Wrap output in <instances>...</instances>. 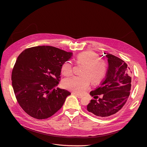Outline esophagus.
<instances>
[{"label": "esophagus", "mask_w": 147, "mask_h": 147, "mask_svg": "<svg viewBox=\"0 0 147 147\" xmlns=\"http://www.w3.org/2000/svg\"><path fill=\"white\" fill-rule=\"evenodd\" d=\"M77 96H78L79 98H82L83 97V96H82V95H79V94H75Z\"/></svg>", "instance_id": "34e87169"}]
</instances>
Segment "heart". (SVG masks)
Returning <instances> with one entry per match:
<instances>
[{"label": "heart", "mask_w": 147, "mask_h": 147, "mask_svg": "<svg viewBox=\"0 0 147 147\" xmlns=\"http://www.w3.org/2000/svg\"><path fill=\"white\" fill-rule=\"evenodd\" d=\"M99 58L96 53L91 51L79 53L76 57L77 62L84 64L81 71L82 76H73L65 79L63 82V86L74 93L81 94L88 89L90 80L94 84L99 83L105 76L107 65L104 61ZM61 73L65 76L71 75L73 73L71 64L65 62L62 65Z\"/></svg>", "instance_id": "b5f03b06"}]
</instances>
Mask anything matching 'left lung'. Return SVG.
<instances>
[{
  "label": "left lung",
  "instance_id": "left-lung-1",
  "mask_svg": "<svg viewBox=\"0 0 147 147\" xmlns=\"http://www.w3.org/2000/svg\"><path fill=\"white\" fill-rule=\"evenodd\" d=\"M109 68L106 78L101 86L91 91L95 99L102 95V98L92 99L87 105L89 112L96 116L106 117L119 111L126 104L130 95L131 80L130 68L121 59L110 53H105Z\"/></svg>",
  "mask_w": 147,
  "mask_h": 147
}]
</instances>
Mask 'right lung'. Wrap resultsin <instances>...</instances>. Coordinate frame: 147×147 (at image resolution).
Listing matches in <instances>:
<instances>
[{
	"mask_svg": "<svg viewBox=\"0 0 147 147\" xmlns=\"http://www.w3.org/2000/svg\"><path fill=\"white\" fill-rule=\"evenodd\" d=\"M71 56V52L50 46L27 48L20 54L12 71V84L17 102L30 116L48 119L63 107L71 93L55 88L62 65Z\"/></svg>",
	"mask_w": 147,
	"mask_h": 147,
	"instance_id": "obj_1",
	"label": "right lung"
}]
</instances>
